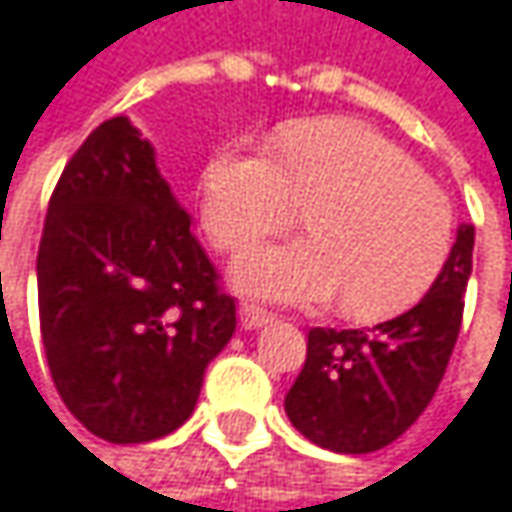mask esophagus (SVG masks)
Instances as JSON below:
<instances>
[{
  "instance_id": "esophagus-1",
  "label": "esophagus",
  "mask_w": 512,
  "mask_h": 512,
  "mask_svg": "<svg viewBox=\"0 0 512 512\" xmlns=\"http://www.w3.org/2000/svg\"><path fill=\"white\" fill-rule=\"evenodd\" d=\"M269 319H272V316H269L263 307H257V304H243V307H240V328H243V331L263 328Z\"/></svg>"
}]
</instances>
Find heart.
I'll return each instance as SVG.
<instances>
[{"label": "heart", "instance_id": "1", "mask_svg": "<svg viewBox=\"0 0 512 512\" xmlns=\"http://www.w3.org/2000/svg\"><path fill=\"white\" fill-rule=\"evenodd\" d=\"M296 205L310 237L243 257L240 290L284 304L340 296L346 316L375 322L419 302L451 249L448 196L360 119L290 122L275 134V155L234 143L205 166L202 222L222 252L293 225Z\"/></svg>", "mask_w": 512, "mask_h": 512}]
</instances>
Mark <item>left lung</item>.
Returning <instances> with one entry per match:
<instances>
[{
  "instance_id": "8db88e82",
  "label": "left lung",
  "mask_w": 512,
  "mask_h": 512,
  "mask_svg": "<svg viewBox=\"0 0 512 512\" xmlns=\"http://www.w3.org/2000/svg\"><path fill=\"white\" fill-rule=\"evenodd\" d=\"M472 249L475 228L460 225L425 299L395 319L369 331L310 328L304 369L284 398L299 434L337 454H369L422 416L460 334Z\"/></svg>"
}]
</instances>
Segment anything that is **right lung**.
<instances>
[{"label": "right lung", "instance_id": "obj_1", "mask_svg": "<svg viewBox=\"0 0 512 512\" xmlns=\"http://www.w3.org/2000/svg\"><path fill=\"white\" fill-rule=\"evenodd\" d=\"M37 307L52 381L90 434L149 442L190 419L237 307L128 117L102 122L64 166Z\"/></svg>", "mask_w": 512, "mask_h": 512}]
</instances>
